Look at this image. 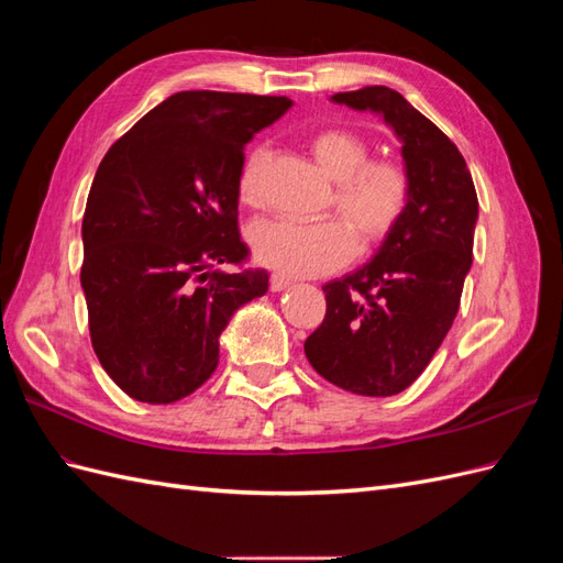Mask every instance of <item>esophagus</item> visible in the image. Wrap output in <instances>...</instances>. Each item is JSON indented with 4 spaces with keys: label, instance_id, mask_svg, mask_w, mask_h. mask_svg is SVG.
I'll list each match as a JSON object with an SVG mask.
<instances>
[{
    "label": "esophagus",
    "instance_id": "34e87169",
    "mask_svg": "<svg viewBox=\"0 0 563 563\" xmlns=\"http://www.w3.org/2000/svg\"><path fill=\"white\" fill-rule=\"evenodd\" d=\"M286 286H291V279H288V277H284V275H272V277H269V291H272V294L284 291Z\"/></svg>",
    "mask_w": 563,
    "mask_h": 563
}]
</instances>
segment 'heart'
Masks as SVG:
<instances>
[{
    "label": "heart",
    "instance_id": "1",
    "mask_svg": "<svg viewBox=\"0 0 563 563\" xmlns=\"http://www.w3.org/2000/svg\"><path fill=\"white\" fill-rule=\"evenodd\" d=\"M310 155L333 183V209L355 234L356 246L378 244L406 211L411 183L391 159H368V143L347 129H323L308 141ZM267 150L253 147L236 174V199L246 209L263 207V166ZM255 261L291 277H319L343 267L354 251L347 230L333 218L317 223L255 225L249 234Z\"/></svg>",
    "mask_w": 563,
    "mask_h": 563
}]
</instances>
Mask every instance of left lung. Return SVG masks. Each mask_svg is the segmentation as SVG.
I'll list each match as a JSON object with an SVG mask.
<instances>
[{
    "mask_svg": "<svg viewBox=\"0 0 563 563\" xmlns=\"http://www.w3.org/2000/svg\"><path fill=\"white\" fill-rule=\"evenodd\" d=\"M331 100L385 119L411 195L376 255L321 286L327 317L305 340V356L352 395L391 397L428 368L457 314L479 201L457 147L401 93L366 87Z\"/></svg>",
    "mask_w": 563,
    "mask_h": 563,
    "instance_id": "1",
    "label": "left lung"
}]
</instances>
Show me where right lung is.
<instances>
[{"mask_svg": "<svg viewBox=\"0 0 563 563\" xmlns=\"http://www.w3.org/2000/svg\"><path fill=\"white\" fill-rule=\"evenodd\" d=\"M286 96L180 91L100 162L81 220V288L100 366L135 401L174 404L218 366L232 314L267 294L236 228L244 147Z\"/></svg>", "mask_w": 563, "mask_h": 563, "instance_id": "obj_1", "label": "right lung"}]
</instances>
